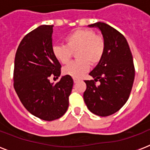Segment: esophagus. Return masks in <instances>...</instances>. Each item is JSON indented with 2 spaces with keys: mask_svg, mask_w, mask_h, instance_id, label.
<instances>
[{
  "mask_svg": "<svg viewBox=\"0 0 150 150\" xmlns=\"http://www.w3.org/2000/svg\"><path fill=\"white\" fill-rule=\"evenodd\" d=\"M74 82H75V83H76V82H78V81H79V79H74Z\"/></svg>",
  "mask_w": 150,
  "mask_h": 150,
  "instance_id": "esophagus-1",
  "label": "esophagus"
}]
</instances>
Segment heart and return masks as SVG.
I'll return each mask as SVG.
<instances>
[{
    "label": "heart",
    "instance_id": "obj_1",
    "mask_svg": "<svg viewBox=\"0 0 150 150\" xmlns=\"http://www.w3.org/2000/svg\"><path fill=\"white\" fill-rule=\"evenodd\" d=\"M65 45H54L52 53L57 61L65 64L76 52L77 61L71 62L63 68L64 75L78 79L89 69L90 64L96 65L103 57L106 42L100 35L89 29H77L64 38Z\"/></svg>",
    "mask_w": 150,
    "mask_h": 150
}]
</instances>
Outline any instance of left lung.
Segmentation results:
<instances>
[{
	"instance_id": "obj_1",
	"label": "left lung",
	"mask_w": 150,
	"mask_h": 150,
	"mask_svg": "<svg viewBox=\"0 0 150 150\" xmlns=\"http://www.w3.org/2000/svg\"><path fill=\"white\" fill-rule=\"evenodd\" d=\"M100 29L106 42L103 57L89 73L93 80H85L83 94L88 109L96 115L107 117L116 113L129 98L135 79V67L125 37L103 22L89 25ZM96 81H100L97 86Z\"/></svg>"
}]
</instances>
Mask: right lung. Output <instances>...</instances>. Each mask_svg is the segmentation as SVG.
I'll return each mask as SVG.
<instances>
[{
    "label": "right lung",
    "mask_w": 150,
    "mask_h": 150,
    "mask_svg": "<svg viewBox=\"0 0 150 150\" xmlns=\"http://www.w3.org/2000/svg\"><path fill=\"white\" fill-rule=\"evenodd\" d=\"M53 25H43L26 34L15 54L14 88L20 101L33 115L44 121L60 118L68 110L73 79L64 75L56 84L61 64L52 53Z\"/></svg>",
    "instance_id": "obj_1"
}]
</instances>
